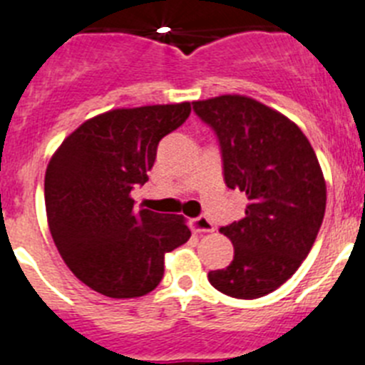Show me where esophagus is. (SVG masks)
<instances>
[{
	"instance_id": "obj_1",
	"label": "esophagus",
	"mask_w": 365,
	"mask_h": 365,
	"mask_svg": "<svg viewBox=\"0 0 365 365\" xmlns=\"http://www.w3.org/2000/svg\"><path fill=\"white\" fill-rule=\"evenodd\" d=\"M192 225H193V230L195 232H214V225H212L210 219L205 217V215H201V217H197V219H193Z\"/></svg>"
}]
</instances>
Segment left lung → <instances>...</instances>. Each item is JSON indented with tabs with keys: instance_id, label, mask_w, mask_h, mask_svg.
Here are the masks:
<instances>
[{
	"instance_id": "1",
	"label": "left lung",
	"mask_w": 365,
	"mask_h": 365,
	"mask_svg": "<svg viewBox=\"0 0 365 365\" xmlns=\"http://www.w3.org/2000/svg\"><path fill=\"white\" fill-rule=\"evenodd\" d=\"M192 106L217 135L227 186L248 199L245 217L219 230L234 259L208 282L232 298H261L291 278L314 245L327 199L320 163L298 125L257 100L221 95Z\"/></svg>"
}]
</instances>
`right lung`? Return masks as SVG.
<instances>
[{
	"mask_svg": "<svg viewBox=\"0 0 365 365\" xmlns=\"http://www.w3.org/2000/svg\"><path fill=\"white\" fill-rule=\"evenodd\" d=\"M190 102L111 109L83 122L45 172V210L71 272L109 298H138L164 276V254L190 240L182 215L135 208L160 138L190 117Z\"/></svg>",
	"mask_w": 365,
	"mask_h": 365,
	"instance_id": "right-lung-1",
	"label": "right lung"
}]
</instances>
